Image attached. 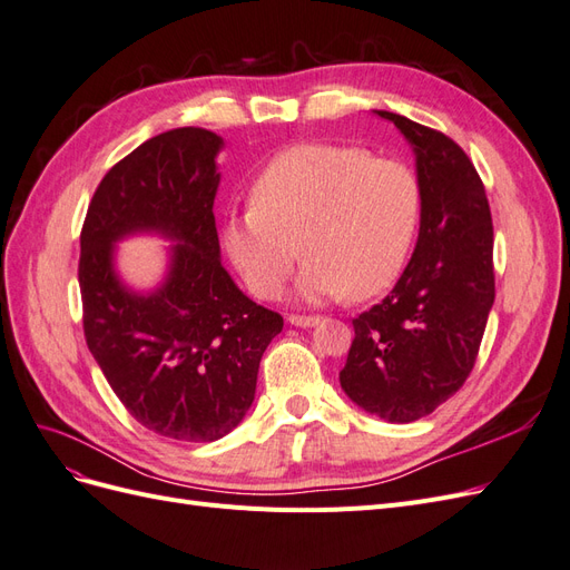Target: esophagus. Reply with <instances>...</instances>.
Listing matches in <instances>:
<instances>
[{
  "mask_svg": "<svg viewBox=\"0 0 570 570\" xmlns=\"http://www.w3.org/2000/svg\"><path fill=\"white\" fill-rule=\"evenodd\" d=\"M318 321H321L318 316H297V314H292V316L287 318L289 325H297V327H312V325H316Z\"/></svg>",
  "mask_w": 570,
  "mask_h": 570,
  "instance_id": "34e87169",
  "label": "esophagus"
}]
</instances>
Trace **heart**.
Instances as JSON below:
<instances>
[{"instance_id":"b5f03b06","label":"heart","mask_w":570,"mask_h":570,"mask_svg":"<svg viewBox=\"0 0 570 570\" xmlns=\"http://www.w3.org/2000/svg\"><path fill=\"white\" fill-rule=\"evenodd\" d=\"M419 218L421 187L409 166L304 142L268 161L252 185V209L228 218L220 237L258 299L283 297L299 254L304 299H368L400 278Z\"/></svg>"}]
</instances>
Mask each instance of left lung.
I'll use <instances>...</instances> for the list:
<instances>
[{
    "label": "left lung",
    "mask_w": 570,
    "mask_h": 570,
    "mask_svg": "<svg viewBox=\"0 0 570 570\" xmlns=\"http://www.w3.org/2000/svg\"><path fill=\"white\" fill-rule=\"evenodd\" d=\"M416 154L421 228L390 295L358 314L340 385L377 419L411 423L465 383L494 304L492 216L475 166L440 130L392 111Z\"/></svg>",
    "instance_id": "left-lung-1"
}]
</instances>
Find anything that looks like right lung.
<instances>
[{
  "mask_svg": "<svg viewBox=\"0 0 570 570\" xmlns=\"http://www.w3.org/2000/svg\"><path fill=\"white\" fill-rule=\"evenodd\" d=\"M223 137L176 128L101 178L80 233L78 283L88 347L130 416L164 438L214 442L245 419L258 361L283 316L252 302L220 264L214 199ZM161 234L165 283L135 293L115 273V243Z\"/></svg>",
  "mask_w": 570,
  "mask_h": 570,
  "instance_id": "right-lung-1",
  "label": "right lung"
}]
</instances>
